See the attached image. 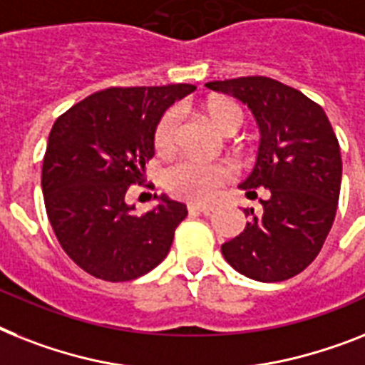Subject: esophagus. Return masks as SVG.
I'll list each match as a JSON object with an SVG mask.
<instances>
[{
    "label": "esophagus",
    "instance_id": "obj_1",
    "mask_svg": "<svg viewBox=\"0 0 365 365\" xmlns=\"http://www.w3.org/2000/svg\"><path fill=\"white\" fill-rule=\"evenodd\" d=\"M190 212H200V215H210L215 210V205H205V203H188Z\"/></svg>",
    "mask_w": 365,
    "mask_h": 365
}]
</instances>
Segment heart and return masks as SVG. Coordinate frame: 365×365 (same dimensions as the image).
Returning a JSON list of instances; mask_svg holds the SVG:
<instances>
[{
  "label": "heart",
  "mask_w": 365,
  "mask_h": 365,
  "mask_svg": "<svg viewBox=\"0 0 365 365\" xmlns=\"http://www.w3.org/2000/svg\"><path fill=\"white\" fill-rule=\"evenodd\" d=\"M210 123L222 134H235L242 126L244 115L239 104L231 101L210 102L207 108ZM177 111L165 110L155 125L153 143L156 153L165 155L175 147ZM235 175L233 165L227 162H201L195 158H180L164 173V186L171 195L180 200L205 201L216 195Z\"/></svg>",
  "instance_id": "obj_1"
}]
</instances>
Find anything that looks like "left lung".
<instances>
[{
    "label": "left lung",
    "mask_w": 365,
    "mask_h": 365,
    "mask_svg": "<svg viewBox=\"0 0 365 365\" xmlns=\"http://www.w3.org/2000/svg\"><path fill=\"white\" fill-rule=\"evenodd\" d=\"M209 89L239 98L261 130L257 162L239 188L263 209H244L246 230L222 244L225 261L257 282H284L302 272L323 248L338 210L341 153L317 102L278 80L244 76L209 81Z\"/></svg>",
    "instance_id": "8db88e82"
}]
</instances>
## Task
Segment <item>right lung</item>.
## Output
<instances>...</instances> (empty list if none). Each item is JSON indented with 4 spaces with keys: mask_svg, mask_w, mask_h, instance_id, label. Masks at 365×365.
<instances>
[{
    "mask_svg": "<svg viewBox=\"0 0 365 365\" xmlns=\"http://www.w3.org/2000/svg\"><path fill=\"white\" fill-rule=\"evenodd\" d=\"M190 83L110 87L68 108L53 123L42 162L44 207L65 254L104 282L140 278L168 255L186 205L170 201L134 215L126 194L147 186L155 125ZM156 197V195H155Z\"/></svg>",
    "mask_w": 365,
    "mask_h": 365,
    "instance_id": "right-lung-1",
    "label": "right lung"
}]
</instances>
